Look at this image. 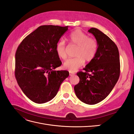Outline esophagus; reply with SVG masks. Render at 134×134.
Instances as JSON below:
<instances>
[{
  "label": "esophagus",
  "mask_w": 134,
  "mask_h": 134,
  "mask_svg": "<svg viewBox=\"0 0 134 134\" xmlns=\"http://www.w3.org/2000/svg\"><path fill=\"white\" fill-rule=\"evenodd\" d=\"M74 74H75V73H74V72H69V75H70V76H71V75H74Z\"/></svg>",
  "instance_id": "34e87169"
}]
</instances>
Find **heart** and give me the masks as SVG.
Instances as JSON below:
<instances>
[{
	"mask_svg": "<svg viewBox=\"0 0 134 134\" xmlns=\"http://www.w3.org/2000/svg\"><path fill=\"white\" fill-rule=\"evenodd\" d=\"M70 44L76 47L75 58L67 60L64 64V67L70 72H74L84 63L92 61L98 51V44L96 40L89 36L80 30L74 31L68 37ZM56 51L59 57L63 60L67 58L66 47L63 40L56 44Z\"/></svg>",
	"mask_w": 134,
	"mask_h": 134,
	"instance_id": "obj_1",
	"label": "heart"
}]
</instances>
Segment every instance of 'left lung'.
<instances>
[{
	"mask_svg": "<svg viewBox=\"0 0 134 134\" xmlns=\"http://www.w3.org/2000/svg\"><path fill=\"white\" fill-rule=\"evenodd\" d=\"M98 42V48L92 61L77 75L80 79L74 86L76 97L88 104H95L108 96L119 80L120 56L116 44L107 35L96 28L88 30Z\"/></svg>",
	"mask_w": 134,
	"mask_h": 134,
	"instance_id": "obj_1",
	"label": "left lung"
}]
</instances>
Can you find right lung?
Segmentation results:
<instances>
[{
  "label": "right lung",
  "instance_id": "add662e5",
  "mask_svg": "<svg viewBox=\"0 0 134 134\" xmlns=\"http://www.w3.org/2000/svg\"><path fill=\"white\" fill-rule=\"evenodd\" d=\"M68 30V26H40L23 40L16 51L15 78L25 94L36 103L54 98L69 75L66 70H54L62 64L56 44Z\"/></svg>",
  "mask_w": 134,
  "mask_h": 134
}]
</instances>
